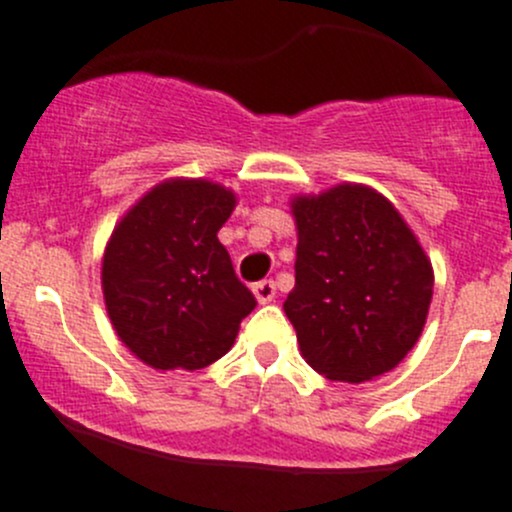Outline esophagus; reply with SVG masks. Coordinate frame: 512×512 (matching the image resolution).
<instances>
[{
	"label": "esophagus",
	"instance_id": "34e87169",
	"mask_svg": "<svg viewBox=\"0 0 512 512\" xmlns=\"http://www.w3.org/2000/svg\"><path fill=\"white\" fill-rule=\"evenodd\" d=\"M252 292H255L257 302H260V304H270L272 299H275L277 287H275V282H272V280H262V282H257L255 287H252Z\"/></svg>",
	"mask_w": 512,
	"mask_h": 512
}]
</instances>
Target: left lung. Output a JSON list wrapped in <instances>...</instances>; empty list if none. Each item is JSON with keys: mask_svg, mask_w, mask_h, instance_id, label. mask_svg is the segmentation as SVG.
Here are the masks:
<instances>
[{"mask_svg": "<svg viewBox=\"0 0 512 512\" xmlns=\"http://www.w3.org/2000/svg\"><path fill=\"white\" fill-rule=\"evenodd\" d=\"M294 289L285 314L304 361L332 381L376 379L414 349L433 297L431 260L374 188L342 183L292 200Z\"/></svg>", "mask_w": 512, "mask_h": 512, "instance_id": "8db88e82", "label": "left lung"}]
</instances>
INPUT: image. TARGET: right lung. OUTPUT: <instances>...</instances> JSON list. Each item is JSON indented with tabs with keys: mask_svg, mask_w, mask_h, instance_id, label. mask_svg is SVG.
Returning <instances> with one entry per match:
<instances>
[{
	"mask_svg": "<svg viewBox=\"0 0 512 512\" xmlns=\"http://www.w3.org/2000/svg\"><path fill=\"white\" fill-rule=\"evenodd\" d=\"M235 193L203 178L148 190L113 230L101 287L118 339L153 369H203L230 352L255 309L218 230Z\"/></svg>",
	"mask_w": 512,
	"mask_h": 512,
	"instance_id": "add662e5",
	"label": "right lung"
}]
</instances>
